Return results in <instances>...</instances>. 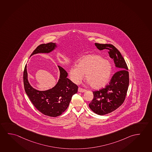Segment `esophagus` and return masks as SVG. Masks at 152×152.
Wrapping results in <instances>:
<instances>
[{"instance_id":"1","label":"esophagus","mask_w":152,"mask_h":152,"mask_svg":"<svg viewBox=\"0 0 152 152\" xmlns=\"http://www.w3.org/2000/svg\"><path fill=\"white\" fill-rule=\"evenodd\" d=\"M78 91L80 92H84L86 91V90L83 89V88H81V87H79L78 88Z\"/></svg>"}]
</instances>
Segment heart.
I'll use <instances>...</instances> for the list:
<instances>
[{
  "mask_svg": "<svg viewBox=\"0 0 152 152\" xmlns=\"http://www.w3.org/2000/svg\"><path fill=\"white\" fill-rule=\"evenodd\" d=\"M112 71L111 63L99 55H88L82 58L78 65L72 66L69 71L70 78L75 83H79L86 74V79L94 89L105 86Z\"/></svg>",
  "mask_w": 152,
  "mask_h": 152,
  "instance_id": "b5f03b06",
  "label": "heart"
}]
</instances>
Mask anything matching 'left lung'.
<instances>
[{
	"mask_svg": "<svg viewBox=\"0 0 152 152\" xmlns=\"http://www.w3.org/2000/svg\"><path fill=\"white\" fill-rule=\"evenodd\" d=\"M95 45L100 50H108L109 56L113 59L119 70L105 88L93 91L94 99L89 104L90 108L94 113L104 115L115 110L125 101L129 82V72L125 59L113 45L96 43Z\"/></svg>",
	"mask_w": 152,
	"mask_h": 152,
	"instance_id": "obj_1",
	"label": "left lung"
}]
</instances>
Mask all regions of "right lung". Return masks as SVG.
<instances>
[{"label":"right lung","instance_id":"1","mask_svg":"<svg viewBox=\"0 0 152 152\" xmlns=\"http://www.w3.org/2000/svg\"><path fill=\"white\" fill-rule=\"evenodd\" d=\"M56 43L42 44L36 48L31 56L39 53H49L55 48ZM60 72V79L55 87L46 91H38L30 85L27 79L26 65L23 73L25 91L31 103L39 111L46 116L57 117L68 108L73 94L77 92L78 87L67 78L68 73L58 66Z\"/></svg>","mask_w":152,"mask_h":152}]
</instances>
